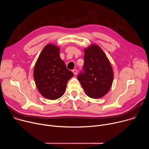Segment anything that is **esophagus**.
Segmentation results:
<instances>
[{
	"label": "esophagus",
	"instance_id": "obj_1",
	"mask_svg": "<svg viewBox=\"0 0 149 149\" xmlns=\"http://www.w3.org/2000/svg\"><path fill=\"white\" fill-rule=\"evenodd\" d=\"M72 72H73V73H74V74L75 75H77V73H78V71H77V70H72Z\"/></svg>",
	"mask_w": 149,
	"mask_h": 149
}]
</instances>
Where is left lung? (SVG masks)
<instances>
[{
	"label": "left lung",
	"instance_id": "left-lung-1",
	"mask_svg": "<svg viewBox=\"0 0 149 149\" xmlns=\"http://www.w3.org/2000/svg\"><path fill=\"white\" fill-rule=\"evenodd\" d=\"M84 52L83 70L77 78L87 95L93 98H101L112 86L114 74L111 65L97 45H91Z\"/></svg>",
	"mask_w": 149,
	"mask_h": 149
}]
</instances>
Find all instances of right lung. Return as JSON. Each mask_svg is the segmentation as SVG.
<instances>
[{"mask_svg":"<svg viewBox=\"0 0 149 149\" xmlns=\"http://www.w3.org/2000/svg\"><path fill=\"white\" fill-rule=\"evenodd\" d=\"M74 76L59 56V48L48 44L41 52L35 63L33 78L40 94L52 100L62 97L68 81Z\"/></svg>","mask_w":149,"mask_h":149,"instance_id":"1","label":"right lung"}]
</instances>
